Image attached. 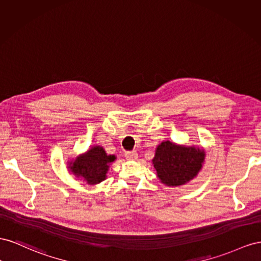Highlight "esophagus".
<instances>
[{
    "label": "esophagus",
    "instance_id": "esophagus-1",
    "mask_svg": "<svg viewBox=\"0 0 261 261\" xmlns=\"http://www.w3.org/2000/svg\"><path fill=\"white\" fill-rule=\"evenodd\" d=\"M125 159L129 160V161H135L138 159V153L136 151H130V152H126L124 154Z\"/></svg>",
    "mask_w": 261,
    "mask_h": 261
}]
</instances>
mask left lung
Segmentation results:
<instances>
[{
    "label": "left lung",
    "mask_w": 261,
    "mask_h": 261,
    "mask_svg": "<svg viewBox=\"0 0 261 261\" xmlns=\"http://www.w3.org/2000/svg\"><path fill=\"white\" fill-rule=\"evenodd\" d=\"M203 147L163 141L155 148L152 164L160 181L167 187H180L197 177L203 167Z\"/></svg>",
    "instance_id": "left-lung-1"
}]
</instances>
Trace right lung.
I'll return each instance as SVG.
<instances>
[{
  "label": "right lung",
  "instance_id": "add662e5",
  "mask_svg": "<svg viewBox=\"0 0 261 261\" xmlns=\"http://www.w3.org/2000/svg\"><path fill=\"white\" fill-rule=\"evenodd\" d=\"M116 160V155H108L102 146L93 145L85 153L70 160L68 168L79 180L94 186L106 179L111 163Z\"/></svg>",
  "mask_w": 261,
  "mask_h": 261
}]
</instances>
